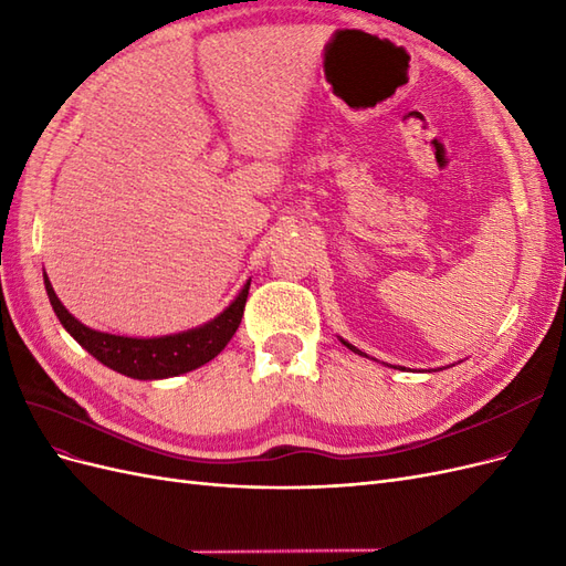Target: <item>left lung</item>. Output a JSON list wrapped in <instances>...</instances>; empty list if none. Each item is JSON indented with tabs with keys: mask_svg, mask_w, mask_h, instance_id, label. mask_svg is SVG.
Returning <instances> with one entry per match:
<instances>
[{
	"mask_svg": "<svg viewBox=\"0 0 566 566\" xmlns=\"http://www.w3.org/2000/svg\"><path fill=\"white\" fill-rule=\"evenodd\" d=\"M339 342H342V345H345V347H347V349H352V352H354V354H358V356H366V358H370V356H368V354H364V352H361V349H356V347H354V345H349V342H347V339H342V337H339ZM394 368H397V366H394Z\"/></svg>",
	"mask_w": 566,
	"mask_h": 566,
	"instance_id": "8db88e82",
	"label": "left lung"
}]
</instances>
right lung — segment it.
<instances>
[{
	"label": "right lung",
	"instance_id": "right-lung-1",
	"mask_svg": "<svg viewBox=\"0 0 566 566\" xmlns=\"http://www.w3.org/2000/svg\"><path fill=\"white\" fill-rule=\"evenodd\" d=\"M44 287L63 328L71 333L77 339V345L82 349H87L96 361L134 380H165L205 366L229 345V339L233 337L243 318L250 281H245L241 293H238L227 310L212 321L198 325V328L163 337H125L94 331L65 310L59 295L54 293V287H51L46 273Z\"/></svg>",
	"mask_w": 566,
	"mask_h": 566
}]
</instances>
